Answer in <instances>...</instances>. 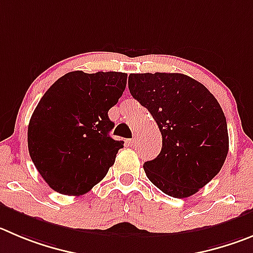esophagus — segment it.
Wrapping results in <instances>:
<instances>
[{"label": "esophagus", "mask_w": 253, "mask_h": 253, "mask_svg": "<svg viewBox=\"0 0 253 253\" xmlns=\"http://www.w3.org/2000/svg\"><path fill=\"white\" fill-rule=\"evenodd\" d=\"M137 141H138V137H133V138H129V140H127V143H128L129 146H136L137 145Z\"/></svg>", "instance_id": "1"}]
</instances>
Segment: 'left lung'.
<instances>
[{"label": "left lung", "mask_w": 253, "mask_h": 253, "mask_svg": "<svg viewBox=\"0 0 253 253\" xmlns=\"http://www.w3.org/2000/svg\"><path fill=\"white\" fill-rule=\"evenodd\" d=\"M128 88L162 134L160 155L143 165L157 188L174 198L195 195L222 169L227 122L213 94L182 73H131Z\"/></svg>", "instance_id": "obj_1"}]
</instances>
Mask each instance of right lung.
Wrapping results in <instances>:
<instances>
[{"mask_svg": "<svg viewBox=\"0 0 253 253\" xmlns=\"http://www.w3.org/2000/svg\"><path fill=\"white\" fill-rule=\"evenodd\" d=\"M127 73L73 71L42 96L31 116L28 152L52 190L88 192L107 174L124 141L110 136L108 110L126 88Z\"/></svg>", "mask_w": 253, "mask_h": 253, "instance_id": "add662e5", "label": "right lung"}]
</instances>
